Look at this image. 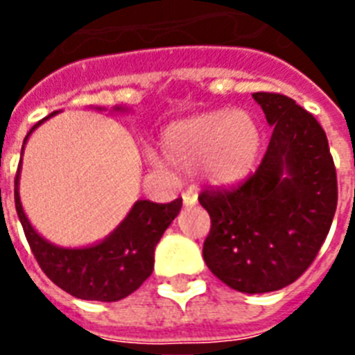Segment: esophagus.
Here are the masks:
<instances>
[{"label": "esophagus", "mask_w": 355, "mask_h": 355, "mask_svg": "<svg viewBox=\"0 0 355 355\" xmlns=\"http://www.w3.org/2000/svg\"><path fill=\"white\" fill-rule=\"evenodd\" d=\"M182 200L186 206L197 205V191H195V189H186L182 193Z\"/></svg>", "instance_id": "esophagus-1"}]
</instances>
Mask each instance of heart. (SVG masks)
Wrapping results in <instances>:
<instances>
[{"mask_svg":"<svg viewBox=\"0 0 355 355\" xmlns=\"http://www.w3.org/2000/svg\"><path fill=\"white\" fill-rule=\"evenodd\" d=\"M160 145L173 166L200 167L214 186L232 188L258 166L261 130L245 110H211L169 125Z\"/></svg>","mask_w":355,"mask_h":355,"instance_id":"obj_1","label":"heart"}]
</instances>
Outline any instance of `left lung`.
<instances>
[{
	"mask_svg": "<svg viewBox=\"0 0 355 355\" xmlns=\"http://www.w3.org/2000/svg\"><path fill=\"white\" fill-rule=\"evenodd\" d=\"M272 127L258 169L234 188L206 189L199 202L211 228L208 269L241 293L289 286L319 254L337 208V175L319 121L291 97L256 92Z\"/></svg>",
	"mask_w": 355,
	"mask_h": 355,
	"instance_id": "1",
	"label": "left lung"
}]
</instances>
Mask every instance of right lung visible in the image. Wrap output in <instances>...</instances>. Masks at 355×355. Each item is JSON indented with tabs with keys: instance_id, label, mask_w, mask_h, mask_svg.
<instances>
[{
	"instance_id": "obj_1",
	"label": "right lung",
	"mask_w": 355,
	"mask_h": 355,
	"mask_svg": "<svg viewBox=\"0 0 355 355\" xmlns=\"http://www.w3.org/2000/svg\"><path fill=\"white\" fill-rule=\"evenodd\" d=\"M55 114H49L47 118ZM47 118L36 123L29 134ZM29 134L25 136V141ZM19 166L14 180L16 211L36 261L53 284L83 300L116 302L136 291L149 278L155 267L156 245L178 216L182 199H175L167 205L138 200L121 225L101 243L85 248H62L46 241L25 217L18 193Z\"/></svg>"
}]
</instances>
